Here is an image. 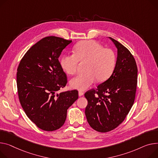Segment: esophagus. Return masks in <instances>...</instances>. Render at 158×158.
<instances>
[{"label": "esophagus", "mask_w": 158, "mask_h": 158, "mask_svg": "<svg viewBox=\"0 0 158 158\" xmlns=\"http://www.w3.org/2000/svg\"><path fill=\"white\" fill-rule=\"evenodd\" d=\"M83 94H84V93H83L82 91H79V97L82 96Z\"/></svg>", "instance_id": "esophagus-1"}]
</instances>
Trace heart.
Wrapping results in <instances>:
<instances>
[{
    "mask_svg": "<svg viewBox=\"0 0 158 158\" xmlns=\"http://www.w3.org/2000/svg\"><path fill=\"white\" fill-rule=\"evenodd\" d=\"M74 54H65L60 59V66L69 75H74L79 62L85 64L82 73L73 78L70 86L76 89L85 90L91 86L94 81L103 82L107 80L116 65V55L110 48H104L98 42L93 40H82L75 48Z\"/></svg>",
    "mask_w": 158,
    "mask_h": 158,
    "instance_id": "b5f03b06",
    "label": "heart"
}]
</instances>
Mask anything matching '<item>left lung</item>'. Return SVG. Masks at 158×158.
<instances>
[{"label":"left lung","instance_id":"left-lung-1","mask_svg":"<svg viewBox=\"0 0 158 158\" xmlns=\"http://www.w3.org/2000/svg\"><path fill=\"white\" fill-rule=\"evenodd\" d=\"M110 39L118 49L115 69L106 81L85 94L87 121L93 130L102 133L123 122L133 106L137 86L138 70L133 56L118 41Z\"/></svg>","mask_w":158,"mask_h":158}]
</instances>
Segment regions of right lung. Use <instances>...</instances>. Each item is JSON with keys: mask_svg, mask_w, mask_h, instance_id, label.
<instances>
[{"mask_svg": "<svg viewBox=\"0 0 158 158\" xmlns=\"http://www.w3.org/2000/svg\"><path fill=\"white\" fill-rule=\"evenodd\" d=\"M71 42L55 36L42 39L27 51L17 69L21 106L27 117L44 131L61 128L67 109L78 98L76 89L58 93L67 83L58 58Z\"/></svg>", "mask_w": 158, "mask_h": 158, "instance_id": "obj_1", "label": "right lung"}]
</instances>
